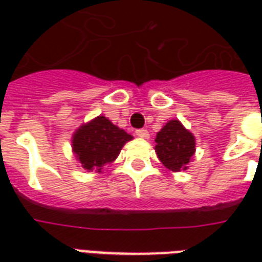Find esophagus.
Returning <instances> with one entry per match:
<instances>
[{
	"mask_svg": "<svg viewBox=\"0 0 262 262\" xmlns=\"http://www.w3.org/2000/svg\"><path fill=\"white\" fill-rule=\"evenodd\" d=\"M136 136L140 137V139H148V132L146 129H137L136 130Z\"/></svg>",
	"mask_w": 262,
	"mask_h": 262,
	"instance_id": "obj_1",
	"label": "esophagus"
}]
</instances>
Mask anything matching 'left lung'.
Returning a JSON list of instances; mask_svg holds the SVG:
<instances>
[{"mask_svg": "<svg viewBox=\"0 0 262 262\" xmlns=\"http://www.w3.org/2000/svg\"><path fill=\"white\" fill-rule=\"evenodd\" d=\"M195 136L180 120L167 122L156 136V154L165 168L178 172L187 170L195 154Z\"/></svg>", "mask_w": 262, "mask_h": 262, "instance_id": "obj_1", "label": "left lung"}]
</instances>
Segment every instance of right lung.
Wrapping results in <instances>:
<instances>
[{
	"mask_svg": "<svg viewBox=\"0 0 262 262\" xmlns=\"http://www.w3.org/2000/svg\"><path fill=\"white\" fill-rule=\"evenodd\" d=\"M132 139L133 136L99 115L74 132L71 147L84 170L102 172L103 167L114 163Z\"/></svg>",
	"mask_w": 262,
	"mask_h": 262,
	"instance_id": "right-lung-1",
	"label": "right lung"
}]
</instances>
